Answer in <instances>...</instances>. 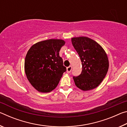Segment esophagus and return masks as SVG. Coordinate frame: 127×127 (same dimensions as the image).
I'll return each instance as SVG.
<instances>
[{
  "label": "esophagus",
  "mask_w": 127,
  "mask_h": 127,
  "mask_svg": "<svg viewBox=\"0 0 127 127\" xmlns=\"http://www.w3.org/2000/svg\"><path fill=\"white\" fill-rule=\"evenodd\" d=\"M72 69V66L71 65L69 66L68 67H67V68H66V72H67V73H70Z\"/></svg>",
  "instance_id": "34e87169"
}]
</instances>
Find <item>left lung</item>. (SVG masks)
I'll list each match as a JSON object with an SVG mask.
<instances>
[{
    "instance_id": "left-lung-1",
    "label": "left lung",
    "mask_w": 127,
    "mask_h": 127,
    "mask_svg": "<svg viewBox=\"0 0 127 127\" xmlns=\"http://www.w3.org/2000/svg\"><path fill=\"white\" fill-rule=\"evenodd\" d=\"M72 43L82 65L81 74L73 77L75 85L83 91L95 89L101 83L108 70L107 54L100 45L89 37H73Z\"/></svg>"
}]
</instances>
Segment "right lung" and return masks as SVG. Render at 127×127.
<instances>
[{
  "label": "right lung",
  "mask_w": 127,
  "mask_h": 127,
  "mask_svg": "<svg viewBox=\"0 0 127 127\" xmlns=\"http://www.w3.org/2000/svg\"><path fill=\"white\" fill-rule=\"evenodd\" d=\"M65 44L61 39L38 42L28 51L25 71L28 80L38 92L47 93L55 89L66 71L59 51Z\"/></svg>",
  "instance_id": "1"
}]
</instances>
